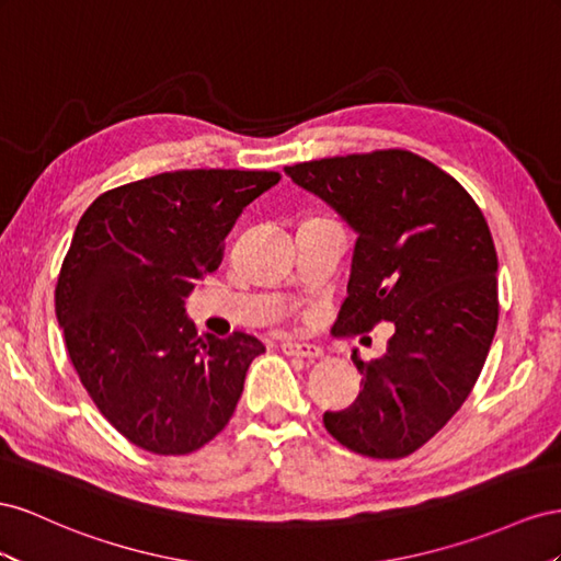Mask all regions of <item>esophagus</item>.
Segmentation results:
<instances>
[{
  "mask_svg": "<svg viewBox=\"0 0 561 561\" xmlns=\"http://www.w3.org/2000/svg\"><path fill=\"white\" fill-rule=\"evenodd\" d=\"M282 352H284V355H289V357H306V359H317V357L324 355L322 347H319V345L300 343V341L282 343Z\"/></svg>",
  "mask_w": 561,
  "mask_h": 561,
  "instance_id": "34e87169",
  "label": "esophagus"
}]
</instances>
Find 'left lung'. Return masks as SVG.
Segmentation results:
<instances>
[{
    "mask_svg": "<svg viewBox=\"0 0 561 561\" xmlns=\"http://www.w3.org/2000/svg\"><path fill=\"white\" fill-rule=\"evenodd\" d=\"M357 232L347 298L333 331L380 322L394 333L364 364V388L324 427L350 451L404 458L437 435L482 374L499 327V255L486 218L454 175L409 150L286 167Z\"/></svg>",
    "mask_w": 561,
    "mask_h": 561,
    "instance_id": "left-lung-1",
    "label": "left lung"
}]
</instances>
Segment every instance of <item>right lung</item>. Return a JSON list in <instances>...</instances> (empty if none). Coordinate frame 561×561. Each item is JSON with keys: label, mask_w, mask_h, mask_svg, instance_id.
Segmentation results:
<instances>
[{"label": "right lung", "mask_w": 561, "mask_h": 561, "mask_svg": "<svg viewBox=\"0 0 561 561\" xmlns=\"http://www.w3.org/2000/svg\"><path fill=\"white\" fill-rule=\"evenodd\" d=\"M277 171L185 169L112 187L79 218L56 284L75 371L105 421L157 456L202 449L232 419L251 333L199 335L185 296L218 270L244 206Z\"/></svg>", "instance_id": "obj_1"}]
</instances>
